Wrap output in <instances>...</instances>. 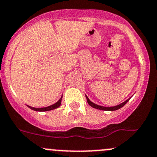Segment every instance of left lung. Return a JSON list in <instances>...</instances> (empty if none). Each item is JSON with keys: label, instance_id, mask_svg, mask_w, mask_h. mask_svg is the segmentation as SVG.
Listing matches in <instances>:
<instances>
[{"label": "left lung", "instance_id": "8db88e82", "mask_svg": "<svg viewBox=\"0 0 157 157\" xmlns=\"http://www.w3.org/2000/svg\"><path fill=\"white\" fill-rule=\"evenodd\" d=\"M86 98L88 104L90 105V106H92V107L94 108V109L104 110V111H115V110L119 109L120 108L123 107V106H124V105L126 104L127 102H128L129 100H130V98H129V99H127V101H125L124 102L121 103V104H118V105H116V106H100V105H98V104H94V103L92 102V101H91L89 99V98H88L86 95Z\"/></svg>", "mask_w": 157, "mask_h": 157}]
</instances>
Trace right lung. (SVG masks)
<instances>
[{
	"label": "right lung",
	"instance_id": "right-lung-1",
	"mask_svg": "<svg viewBox=\"0 0 157 157\" xmlns=\"http://www.w3.org/2000/svg\"><path fill=\"white\" fill-rule=\"evenodd\" d=\"M62 98H63V96H62L61 98H60V99L59 101H57L56 103H55L53 105H51V106H46V107H42V108H35V107H32V106H28V105H27V106H28L29 108L31 109L34 110V111H37V112H45V111H50V110H53V109H56V108L59 107V106L61 105V101H62Z\"/></svg>",
	"mask_w": 157,
	"mask_h": 157
}]
</instances>
